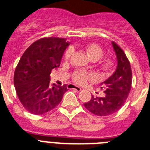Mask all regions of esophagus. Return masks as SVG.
I'll return each instance as SVG.
<instances>
[{
	"mask_svg": "<svg viewBox=\"0 0 150 150\" xmlns=\"http://www.w3.org/2000/svg\"><path fill=\"white\" fill-rule=\"evenodd\" d=\"M69 88H70V89H75L76 90L77 92H80L81 90V88L79 86H75V85H69Z\"/></svg>",
	"mask_w": 150,
	"mask_h": 150,
	"instance_id": "obj_1",
	"label": "esophagus"
}]
</instances>
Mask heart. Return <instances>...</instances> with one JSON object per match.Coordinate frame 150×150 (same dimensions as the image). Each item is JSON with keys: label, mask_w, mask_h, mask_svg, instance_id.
Returning a JSON list of instances; mask_svg holds the SVG:
<instances>
[{"label": "heart", "mask_w": 150, "mask_h": 150, "mask_svg": "<svg viewBox=\"0 0 150 150\" xmlns=\"http://www.w3.org/2000/svg\"><path fill=\"white\" fill-rule=\"evenodd\" d=\"M85 50H86L88 55L93 59V60H98L99 58H102V56L103 54V51L102 49V47L100 46L97 45V44H89L87 45L84 47ZM71 53H72V49L71 48H69L65 52L64 54V58H69L71 56ZM105 65L106 66H109L111 64V62L109 61H106L104 63ZM93 77V75L92 73L86 72L85 71H81V70H79L76 71L74 74V80L75 82H77L79 84H84L86 83L88 79Z\"/></svg>", "instance_id": "1"}]
</instances>
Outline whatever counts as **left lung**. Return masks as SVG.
I'll return each mask as SVG.
<instances>
[{"mask_svg":"<svg viewBox=\"0 0 150 150\" xmlns=\"http://www.w3.org/2000/svg\"><path fill=\"white\" fill-rule=\"evenodd\" d=\"M117 58V66L110 77L101 83L105 95L103 97L92 96L84 105L98 116H108L117 112L124 105L132 88V73L130 63L121 47L112 42Z\"/></svg>","mask_w":150,"mask_h":150,"instance_id":"obj_1","label":"left lung"}]
</instances>
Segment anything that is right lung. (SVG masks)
Listing matches in <instances>:
<instances>
[{
  "mask_svg": "<svg viewBox=\"0 0 150 150\" xmlns=\"http://www.w3.org/2000/svg\"><path fill=\"white\" fill-rule=\"evenodd\" d=\"M69 45L61 38H43L29 46L16 67L14 84L23 106L29 112L42 115L54 109L68 88L50 84L52 69L58 68Z\"/></svg>",
  "mask_w": 150,
  "mask_h": 150,
  "instance_id": "right-lung-1",
  "label": "right lung"
}]
</instances>
